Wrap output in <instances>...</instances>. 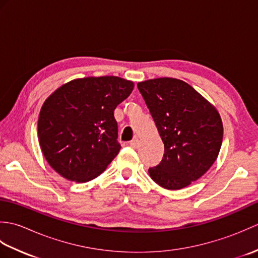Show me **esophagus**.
<instances>
[{
	"instance_id": "obj_1",
	"label": "esophagus",
	"mask_w": 258,
	"mask_h": 258,
	"mask_svg": "<svg viewBox=\"0 0 258 258\" xmlns=\"http://www.w3.org/2000/svg\"><path fill=\"white\" fill-rule=\"evenodd\" d=\"M130 145L132 146L133 149H138L139 145H140V141H139V139H134L133 141H131V142H130Z\"/></svg>"
}]
</instances>
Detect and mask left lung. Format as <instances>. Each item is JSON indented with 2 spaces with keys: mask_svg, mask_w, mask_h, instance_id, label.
Returning <instances> with one entry per match:
<instances>
[{
  "mask_svg": "<svg viewBox=\"0 0 258 258\" xmlns=\"http://www.w3.org/2000/svg\"><path fill=\"white\" fill-rule=\"evenodd\" d=\"M164 143L162 162L149 168L163 188L176 190L202 177L216 161L223 123L216 107L186 82L158 78L139 82Z\"/></svg>",
  "mask_w": 258,
  "mask_h": 258,
  "instance_id": "obj_1",
  "label": "left lung"
}]
</instances>
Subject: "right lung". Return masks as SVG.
<instances>
[{
	"label": "right lung",
	"mask_w": 258,
	"mask_h": 258,
	"mask_svg": "<svg viewBox=\"0 0 258 258\" xmlns=\"http://www.w3.org/2000/svg\"><path fill=\"white\" fill-rule=\"evenodd\" d=\"M132 81L89 76L59 86L43 103L38 142L50 166L76 183L94 179L118 154L114 109L130 96Z\"/></svg>",
	"instance_id": "obj_1"
}]
</instances>
